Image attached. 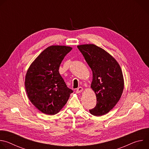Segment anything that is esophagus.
Returning a JSON list of instances; mask_svg holds the SVG:
<instances>
[{
  "label": "esophagus",
  "mask_w": 149,
  "mask_h": 149,
  "mask_svg": "<svg viewBox=\"0 0 149 149\" xmlns=\"http://www.w3.org/2000/svg\"><path fill=\"white\" fill-rule=\"evenodd\" d=\"M82 91H83V88H82V87H79V88H78L77 89V90H76V93H77V94L80 93H81Z\"/></svg>",
  "instance_id": "1"
}]
</instances>
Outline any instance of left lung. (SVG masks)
Wrapping results in <instances>:
<instances>
[{"label": "left lung", "instance_id": "1", "mask_svg": "<svg viewBox=\"0 0 149 149\" xmlns=\"http://www.w3.org/2000/svg\"><path fill=\"white\" fill-rule=\"evenodd\" d=\"M77 47L93 72L91 88L95 94L97 104L90 113L103 116L114 108L123 94L124 82L121 67L113 56L94 44Z\"/></svg>", "mask_w": 149, "mask_h": 149}]
</instances>
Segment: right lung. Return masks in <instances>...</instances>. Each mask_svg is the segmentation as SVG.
<instances>
[{
  "instance_id": "add662e5",
  "label": "right lung",
  "mask_w": 149,
  "mask_h": 149,
  "mask_svg": "<svg viewBox=\"0 0 149 149\" xmlns=\"http://www.w3.org/2000/svg\"><path fill=\"white\" fill-rule=\"evenodd\" d=\"M72 49L63 45L50 46L37 56L27 71L25 81L27 96L45 114L59 113L73 92L59 72L62 60Z\"/></svg>"
}]
</instances>
